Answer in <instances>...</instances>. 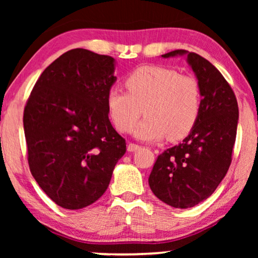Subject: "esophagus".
<instances>
[{
  "label": "esophagus",
  "instance_id": "1",
  "mask_svg": "<svg viewBox=\"0 0 258 258\" xmlns=\"http://www.w3.org/2000/svg\"><path fill=\"white\" fill-rule=\"evenodd\" d=\"M126 149H128L129 153H133V151L139 150L140 146H137V144H134V143H129L128 147H126Z\"/></svg>",
  "mask_w": 258,
  "mask_h": 258
}]
</instances>
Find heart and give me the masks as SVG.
<instances>
[{
  "label": "heart",
  "mask_w": 258,
  "mask_h": 258,
  "mask_svg": "<svg viewBox=\"0 0 258 258\" xmlns=\"http://www.w3.org/2000/svg\"><path fill=\"white\" fill-rule=\"evenodd\" d=\"M128 93L111 89L107 107L116 128L130 132L141 116L135 137L146 142L160 141L169 135L179 140L196 124L201 111V90L191 76L179 75L174 69L161 66H144L125 79Z\"/></svg>",
  "instance_id": "1"
}]
</instances>
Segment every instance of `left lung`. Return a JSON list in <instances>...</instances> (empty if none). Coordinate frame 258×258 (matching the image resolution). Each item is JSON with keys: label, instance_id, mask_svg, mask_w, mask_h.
<instances>
[{"label": "left lung", "instance_id": "obj_1", "mask_svg": "<svg viewBox=\"0 0 258 258\" xmlns=\"http://www.w3.org/2000/svg\"><path fill=\"white\" fill-rule=\"evenodd\" d=\"M177 56H185L195 74L202 97L201 111L183 142L157 157L149 185L162 202L186 209L207 200L230 167L238 104L231 87L208 59L186 50H174L162 57Z\"/></svg>", "mask_w": 258, "mask_h": 258}]
</instances>
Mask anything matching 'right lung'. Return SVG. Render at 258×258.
<instances>
[{"label": "right lung", "mask_w": 258, "mask_h": 258, "mask_svg": "<svg viewBox=\"0 0 258 258\" xmlns=\"http://www.w3.org/2000/svg\"><path fill=\"white\" fill-rule=\"evenodd\" d=\"M115 67L111 56L67 51L41 74L24 108L31 175L64 209L96 202L125 154V141L108 116Z\"/></svg>", "instance_id": "obj_1"}]
</instances>
